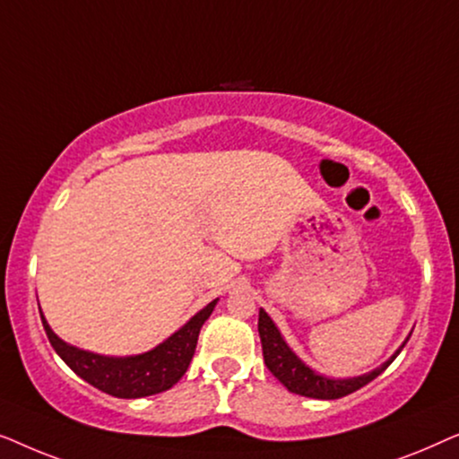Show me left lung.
I'll use <instances>...</instances> for the list:
<instances>
[{
    "label": "left lung",
    "mask_w": 459,
    "mask_h": 459,
    "mask_svg": "<svg viewBox=\"0 0 459 459\" xmlns=\"http://www.w3.org/2000/svg\"><path fill=\"white\" fill-rule=\"evenodd\" d=\"M259 336L263 344V359H265L269 372H272L290 393L313 399H341L344 394L359 391L361 386H366L368 382H372L376 378V376L385 372V369L393 363L394 357L401 353V349L405 347V342L410 341V338H407V341L399 347L397 353H394L386 363H382L380 368H376L374 372L357 376V378L349 380H334L319 376L313 372L311 368H307L305 363L292 353L278 328H275L272 317H269L263 309L259 311Z\"/></svg>",
    "instance_id": "obj_1"
}]
</instances>
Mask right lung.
I'll return each instance as SVG.
<instances>
[{
	"mask_svg": "<svg viewBox=\"0 0 459 459\" xmlns=\"http://www.w3.org/2000/svg\"><path fill=\"white\" fill-rule=\"evenodd\" d=\"M215 303L217 300L206 305L184 328L175 332L171 338H167L156 349L134 357H104L87 353V351L71 347V344L60 341L43 316L41 322L54 351L74 374L90 382L91 386L100 388L102 393L112 394V397L140 399L167 391L175 382H179L187 366H190L194 351H196L200 328L215 309Z\"/></svg>",
	"mask_w": 459,
	"mask_h": 459,
	"instance_id": "1",
	"label": "right lung"
}]
</instances>
